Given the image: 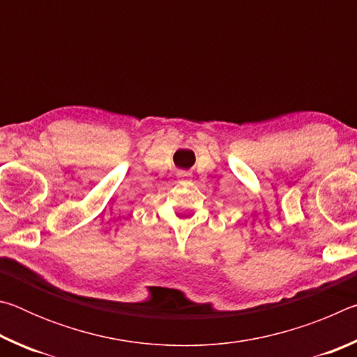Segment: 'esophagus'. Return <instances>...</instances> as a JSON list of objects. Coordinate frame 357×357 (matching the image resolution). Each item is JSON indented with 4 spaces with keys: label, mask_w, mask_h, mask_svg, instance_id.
I'll list each match as a JSON object with an SVG mask.
<instances>
[{
    "label": "esophagus",
    "mask_w": 357,
    "mask_h": 357,
    "mask_svg": "<svg viewBox=\"0 0 357 357\" xmlns=\"http://www.w3.org/2000/svg\"><path fill=\"white\" fill-rule=\"evenodd\" d=\"M178 178H179V179H183V181H187V179H190V178H192V173H190V172H184V170H181V172H178Z\"/></svg>",
    "instance_id": "esophagus-1"
}]
</instances>
